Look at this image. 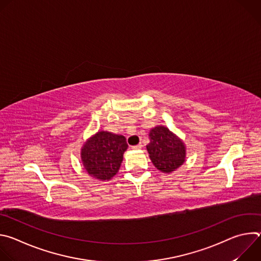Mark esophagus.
<instances>
[{
  "label": "esophagus",
  "mask_w": 261,
  "mask_h": 261,
  "mask_svg": "<svg viewBox=\"0 0 261 261\" xmlns=\"http://www.w3.org/2000/svg\"><path fill=\"white\" fill-rule=\"evenodd\" d=\"M141 147H142V144H141V143H139V144H136V145H133V146H132L133 150H140Z\"/></svg>",
  "instance_id": "esophagus-1"
}]
</instances>
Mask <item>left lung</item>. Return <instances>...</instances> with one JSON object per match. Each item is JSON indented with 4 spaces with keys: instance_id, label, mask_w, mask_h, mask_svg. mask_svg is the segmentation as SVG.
I'll return each mask as SVG.
<instances>
[{
    "instance_id": "obj_1",
    "label": "left lung",
    "mask_w": 261,
    "mask_h": 261,
    "mask_svg": "<svg viewBox=\"0 0 261 261\" xmlns=\"http://www.w3.org/2000/svg\"><path fill=\"white\" fill-rule=\"evenodd\" d=\"M146 150L153 164L163 172H171L185 162L186 150L180 139L166 127L158 126L150 132Z\"/></svg>"
}]
</instances>
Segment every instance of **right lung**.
I'll use <instances>...</instances> for the list:
<instances>
[{
  "label": "right lung",
  "instance_id": "right-lung-1",
  "mask_svg": "<svg viewBox=\"0 0 261 261\" xmlns=\"http://www.w3.org/2000/svg\"><path fill=\"white\" fill-rule=\"evenodd\" d=\"M127 147L124 136L98 132L82 148L83 164L91 176L108 180L118 172Z\"/></svg>",
  "mask_w": 261,
  "mask_h": 261
}]
</instances>
